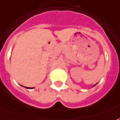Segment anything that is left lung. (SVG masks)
Masks as SVG:
<instances>
[{
    "instance_id": "left-lung-1",
    "label": "left lung",
    "mask_w": 120,
    "mask_h": 120,
    "mask_svg": "<svg viewBox=\"0 0 120 120\" xmlns=\"http://www.w3.org/2000/svg\"><path fill=\"white\" fill-rule=\"evenodd\" d=\"M97 84H98V83H96V84H95V85H93V86H92V87H93V86H95L96 85H97Z\"/></svg>"
}]
</instances>
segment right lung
Returning <instances> with one entry per match:
<instances>
[{"instance_id":"1","label":"right lung","mask_w":120,"mask_h":120,"mask_svg":"<svg viewBox=\"0 0 120 120\" xmlns=\"http://www.w3.org/2000/svg\"><path fill=\"white\" fill-rule=\"evenodd\" d=\"M23 86V87L25 88H27V89H34V87H27V86Z\"/></svg>"}]
</instances>
